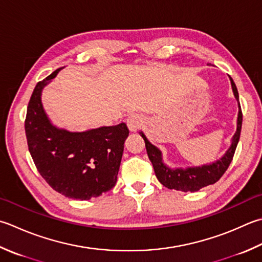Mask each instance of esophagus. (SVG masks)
<instances>
[{
    "mask_svg": "<svg viewBox=\"0 0 262 262\" xmlns=\"http://www.w3.org/2000/svg\"><path fill=\"white\" fill-rule=\"evenodd\" d=\"M143 125H144V118L141 115H132L130 117H128L127 126L129 128L130 132H136L137 129H140Z\"/></svg>",
    "mask_w": 262,
    "mask_h": 262,
    "instance_id": "esophagus-1",
    "label": "esophagus"
}]
</instances>
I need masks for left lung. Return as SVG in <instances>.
<instances>
[{
  "label": "left lung",
  "mask_w": 262,
  "mask_h": 262,
  "mask_svg": "<svg viewBox=\"0 0 262 262\" xmlns=\"http://www.w3.org/2000/svg\"><path fill=\"white\" fill-rule=\"evenodd\" d=\"M230 83H232L235 99L238 102V92L236 85H235L232 78H230ZM242 110H241V105L238 102L237 128L232 138V144H230L226 153L219 160L213 163H210V165H203L201 167H189L185 169L169 168L162 161L161 151L157 146L151 144L146 136L141 132L140 134L145 142L147 156L150 161L152 162L158 181L167 188L176 189V191L182 192H196L202 187H206L218 182L220 177L227 170L230 162L233 160L235 150H236L237 143L239 141L241 129H242Z\"/></svg>",
  "instance_id": "1"
}]
</instances>
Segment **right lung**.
Returning a JSON list of instances; mask_svg holds the SVG:
<instances>
[{
	"instance_id": "1",
	"label": "right lung",
	"mask_w": 262,
	"mask_h": 262,
	"mask_svg": "<svg viewBox=\"0 0 262 262\" xmlns=\"http://www.w3.org/2000/svg\"><path fill=\"white\" fill-rule=\"evenodd\" d=\"M60 69L34 89L25 120L26 137L30 156L46 183L66 198L83 201L100 196L116 185L129 130L125 122L85 132L55 127L40 96Z\"/></svg>"
}]
</instances>
